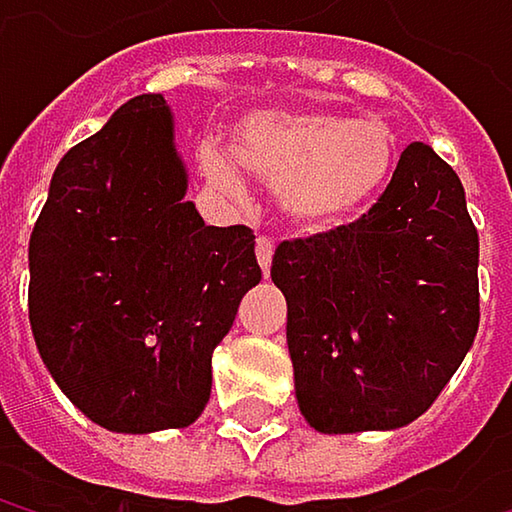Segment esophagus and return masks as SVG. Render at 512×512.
<instances>
[{"instance_id":"34e87169","label":"esophagus","mask_w":512,"mask_h":512,"mask_svg":"<svg viewBox=\"0 0 512 512\" xmlns=\"http://www.w3.org/2000/svg\"><path fill=\"white\" fill-rule=\"evenodd\" d=\"M255 252H257V263H260V269H263V275H266V272H269V266H272V255H275V243H272V237H257Z\"/></svg>"}]
</instances>
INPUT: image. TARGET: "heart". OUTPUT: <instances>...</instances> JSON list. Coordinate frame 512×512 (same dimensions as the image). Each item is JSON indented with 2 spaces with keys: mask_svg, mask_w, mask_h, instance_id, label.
I'll return each instance as SVG.
<instances>
[{
  "mask_svg": "<svg viewBox=\"0 0 512 512\" xmlns=\"http://www.w3.org/2000/svg\"><path fill=\"white\" fill-rule=\"evenodd\" d=\"M240 168L278 186L284 213L305 228H335L358 216L391 180L400 142L379 118L332 109L255 112L231 139ZM213 186L237 195L240 177L222 154H204Z\"/></svg>",
  "mask_w": 512,
  "mask_h": 512,
  "instance_id": "b5f03b06",
  "label": "heart"
}]
</instances>
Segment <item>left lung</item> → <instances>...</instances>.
Returning a JSON list of instances; mask_svg holds the SVG:
<instances>
[{"label":"left lung","mask_w":512,"mask_h":512,"mask_svg":"<svg viewBox=\"0 0 512 512\" xmlns=\"http://www.w3.org/2000/svg\"><path fill=\"white\" fill-rule=\"evenodd\" d=\"M477 257L460 177L421 142L353 225L275 249L296 400L314 430H394L436 403L480 326Z\"/></svg>","instance_id":"obj_1"}]
</instances>
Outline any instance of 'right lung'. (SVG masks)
<instances>
[{"instance_id": "right-lung-1", "label": "right lung", "mask_w": 512, "mask_h": 512, "mask_svg": "<svg viewBox=\"0 0 512 512\" xmlns=\"http://www.w3.org/2000/svg\"><path fill=\"white\" fill-rule=\"evenodd\" d=\"M162 94L70 148L29 240V323L52 379L115 433L189 427L213 350L260 281L246 225H204Z\"/></svg>"}]
</instances>
